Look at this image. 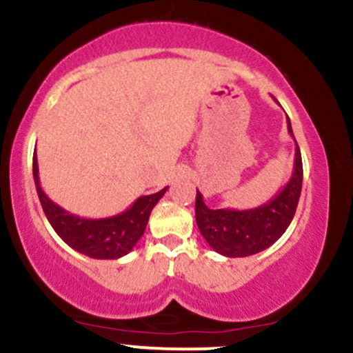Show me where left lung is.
I'll return each mask as SVG.
<instances>
[{
    "mask_svg": "<svg viewBox=\"0 0 353 353\" xmlns=\"http://www.w3.org/2000/svg\"><path fill=\"white\" fill-rule=\"evenodd\" d=\"M288 132L294 139L288 117ZM296 142V140H294ZM303 186L301 152L296 143L294 169L284 188L252 210H211L196 191V223L208 245L225 257H248L265 250L283 236L298 208Z\"/></svg>",
    "mask_w": 353,
    "mask_h": 353,
    "instance_id": "8db88e82",
    "label": "left lung"
}]
</instances>
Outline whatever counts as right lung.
<instances>
[{"mask_svg":"<svg viewBox=\"0 0 353 353\" xmlns=\"http://www.w3.org/2000/svg\"><path fill=\"white\" fill-rule=\"evenodd\" d=\"M33 181L47 220L59 236L79 254L92 259H120L133 250L142 239L152 210L165 194L167 188L155 194L140 196L132 206L108 218H83L54 203L40 186L39 162L33 154Z\"/></svg>","mask_w":353,"mask_h":353,"instance_id":"obj_1","label":"right lung"}]
</instances>
